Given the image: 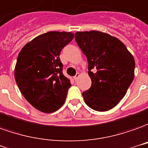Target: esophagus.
Segmentation results:
<instances>
[{"label":"esophagus","instance_id":"esophagus-1","mask_svg":"<svg viewBox=\"0 0 148 148\" xmlns=\"http://www.w3.org/2000/svg\"><path fill=\"white\" fill-rule=\"evenodd\" d=\"M80 76V74H79V72H77L76 74V76H74V79H75V80H77L78 79V78H79V76Z\"/></svg>","mask_w":148,"mask_h":148}]
</instances>
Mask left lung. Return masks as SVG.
Segmentation results:
<instances>
[{
	"instance_id": "1",
	"label": "left lung",
	"mask_w": 148,
	"mask_h": 148,
	"mask_svg": "<svg viewBox=\"0 0 148 148\" xmlns=\"http://www.w3.org/2000/svg\"><path fill=\"white\" fill-rule=\"evenodd\" d=\"M75 40L88 63L91 88L82 93L89 108H113L125 96L134 79L135 60L119 40L99 31L77 32Z\"/></svg>"
}]
</instances>
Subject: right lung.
<instances>
[{"mask_svg":"<svg viewBox=\"0 0 148 148\" xmlns=\"http://www.w3.org/2000/svg\"><path fill=\"white\" fill-rule=\"evenodd\" d=\"M74 34L49 32L32 40L19 53L15 79L24 97L42 112H56L64 103L70 79L63 74L59 56Z\"/></svg>","mask_w":148,"mask_h":148,"instance_id":"obj_1","label":"right lung"}]
</instances>
